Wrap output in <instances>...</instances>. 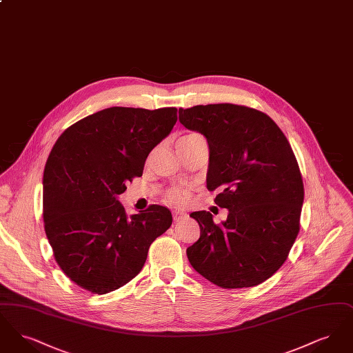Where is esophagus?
Listing matches in <instances>:
<instances>
[{
    "label": "esophagus",
    "instance_id": "34e87169",
    "mask_svg": "<svg viewBox=\"0 0 353 353\" xmlns=\"http://www.w3.org/2000/svg\"><path fill=\"white\" fill-rule=\"evenodd\" d=\"M186 217V214H185L184 212H181V210H173V219L174 221H180V219H185Z\"/></svg>",
    "mask_w": 353,
    "mask_h": 353
}]
</instances>
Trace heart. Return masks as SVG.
<instances>
[{
  "label": "heart",
  "mask_w": 353,
  "mask_h": 353,
  "mask_svg": "<svg viewBox=\"0 0 353 353\" xmlns=\"http://www.w3.org/2000/svg\"><path fill=\"white\" fill-rule=\"evenodd\" d=\"M190 136V134H188ZM188 196V189L186 188H177L169 192V200L176 203H183Z\"/></svg>",
  "instance_id": "1"
}]
</instances>
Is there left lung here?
Returning <instances> with one entry per match:
<instances>
[{
  "label": "left lung",
  "mask_w": 353,
  "mask_h": 353,
  "mask_svg": "<svg viewBox=\"0 0 353 353\" xmlns=\"http://www.w3.org/2000/svg\"><path fill=\"white\" fill-rule=\"evenodd\" d=\"M179 119L205 136L206 186L229 210L219 225L209 212L190 214L201 230L186 249L192 268L223 288L265 282L299 233L304 188L288 140L266 114L230 103L180 108Z\"/></svg>",
  "instance_id": "8db88e82"
}]
</instances>
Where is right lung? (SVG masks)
<instances>
[{"instance_id":"1","label":"right lung","mask_w":353,"mask_h":353,"mask_svg":"<svg viewBox=\"0 0 353 353\" xmlns=\"http://www.w3.org/2000/svg\"><path fill=\"white\" fill-rule=\"evenodd\" d=\"M176 121L174 107H110L72 124L54 144L43 172L45 232L59 268L84 290L101 295L128 283L170 228L165 206L127 217L118 197Z\"/></svg>"}]
</instances>
